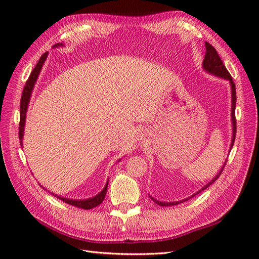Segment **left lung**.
<instances>
[{
    "instance_id": "1",
    "label": "left lung",
    "mask_w": 259,
    "mask_h": 259,
    "mask_svg": "<svg viewBox=\"0 0 259 259\" xmlns=\"http://www.w3.org/2000/svg\"><path fill=\"white\" fill-rule=\"evenodd\" d=\"M205 49H206V53H205V57H204V60H203V68H204L205 71L214 74L216 76H219V77H223V79H226L228 80L230 82V85H231V103H232V106H231V120H232V125H233V130H232V140H231V146H230V149L232 148L233 144H234V139H236V132H237V121H236V103H237V93H236V85H234V82L232 81V77L230 75V73L228 72V70L226 69L225 65L223 60L221 59V57H219V55L217 54V51L214 49V46H211L209 43L205 42ZM226 165V162L223 165L222 169L219 170V173L216 175V177L210 180V182L202 188L201 190H199L195 194H199L201 191L205 190L206 188H208V186H210L213 183H215V180L218 179V177L222 175L223 173V169ZM195 194H193L192 197L190 198H193ZM150 199L156 203V204L160 205V206H170V205H176V204H179V203L182 202H185L187 200H189V198L186 199V200H183V201H178V202H160L156 199L152 198L150 195Z\"/></svg>"
}]
</instances>
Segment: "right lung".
I'll return each instance as SVG.
<instances>
[{
	"mask_svg": "<svg viewBox=\"0 0 259 259\" xmlns=\"http://www.w3.org/2000/svg\"><path fill=\"white\" fill-rule=\"evenodd\" d=\"M58 46H64V44L57 43V44L54 45V48H58ZM48 54H49L48 52L44 53L41 56V58L38 59L36 66L33 69V71L31 72L29 79L26 82L25 88H23V92H22L21 99H20V122H19V139H20V145L21 146H22L23 131H25L26 114H27V109H28V105H29V101H30V97H31V93H32L33 86L36 82L38 73H40L41 69H42L44 62L46 60V57H48ZM107 188H108V183L106 184L103 191H101L100 193L95 195V197H93L91 199H86V200H73V199L62 198V197H60V195H56V194H55V197H57L58 199H60L61 201H64L65 203H68V204H70V205H73V206L84 208V209H91V208L98 206L100 203L104 201V199L106 197V193H107ZM53 195H54V193H53Z\"/></svg>",
	"mask_w": 259,
	"mask_h": 259,
	"instance_id": "right-lung-1",
	"label": "right lung"
}]
</instances>
